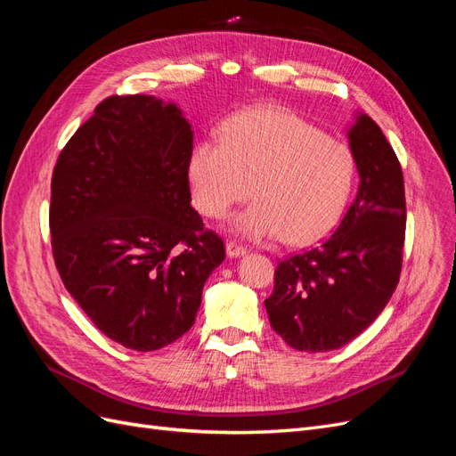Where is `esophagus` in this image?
<instances>
[{
    "mask_svg": "<svg viewBox=\"0 0 456 456\" xmlns=\"http://www.w3.org/2000/svg\"><path fill=\"white\" fill-rule=\"evenodd\" d=\"M247 253V247L236 243V241H228L226 243V255L228 256H241Z\"/></svg>",
    "mask_w": 456,
    "mask_h": 456,
    "instance_id": "1",
    "label": "esophagus"
}]
</instances>
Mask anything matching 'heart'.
<instances>
[{
  "label": "heart",
  "instance_id": "obj_1",
  "mask_svg": "<svg viewBox=\"0 0 456 456\" xmlns=\"http://www.w3.org/2000/svg\"><path fill=\"white\" fill-rule=\"evenodd\" d=\"M355 175L350 148L312 123L278 108L230 119L220 144L203 141L188 158V183L198 211L223 218L236 203L255 201L233 216L232 230L251 240L280 236L308 245L333 230Z\"/></svg>",
  "mask_w": 456,
  "mask_h": 456
}]
</instances>
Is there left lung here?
<instances>
[{"label":"left lung","mask_w":456,"mask_h":456,"mask_svg":"<svg viewBox=\"0 0 456 456\" xmlns=\"http://www.w3.org/2000/svg\"><path fill=\"white\" fill-rule=\"evenodd\" d=\"M360 186L338 228L315 249L278 260L265 300L272 329L300 352L354 340L394 295L403 262L402 165L380 127L357 116L348 131Z\"/></svg>","instance_id":"1"}]
</instances>
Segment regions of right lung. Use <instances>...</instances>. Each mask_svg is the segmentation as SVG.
Instances as JSON below:
<instances>
[{
  "label": "right lung",
  "mask_w": 456,
  "mask_h": 456,
  "mask_svg": "<svg viewBox=\"0 0 456 456\" xmlns=\"http://www.w3.org/2000/svg\"><path fill=\"white\" fill-rule=\"evenodd\" d=\"M190 123L156 96L114 94L62 148L49 228L61 280L96 329L151 352L194 325L224 241L190 205Z\"/></svg>",
  "instance_id": "right-lung-1"
}]
</instances>
